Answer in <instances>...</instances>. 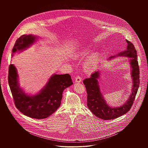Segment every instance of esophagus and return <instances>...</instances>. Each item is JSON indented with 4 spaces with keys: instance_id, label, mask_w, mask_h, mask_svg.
I'll return each mask as SVG.
<instances>
[{
    "instance_id": "esophagus-1",
    "label": "esophagus",
    "mask_w": 148,
    "mask_h": 148,
    "mask_svg": "<svg viewBox=\"0 0 148 148\" xmlns=\"http://www.w3.org/2000/svg\"><path fill=\"white\" fill-rule=\"evenodd\" d=\"M82 82V78L80 77V76H77L75 77V82L76 83H80Z\"/></svg>"
}]
</instances>
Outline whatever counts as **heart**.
Masks as SVG:
<instances>
[{
	"instance_id": "obj_1",
	"label": "heart",
	"mask_w": 148,
	"mask_h": 148,
	"mask_svg": "<svg viewBox=\"0 0 148 148\" xmlns=\"http://www.w3.org/2000/svg\"><path fill=\"white\" fill-rule=\"evenodd\" d=\"M90 50V48L89 46H86L82 49L77 51L75 56H85L87 55ZM98 60V54L97 53H93L87 59L85 62V65L86 67L92 68L97 65Z\"/></svg>"
}]
</instances>
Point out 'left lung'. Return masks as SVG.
Instances as JSON below:
<instances>
[{"mask_svg": "<svg viewBox=\"0 0 148 148\" xmlns=\"http://www.w3.org/2000/svg\"><path fill=\"white\" fill-rule=\"evenodd\" d=\"M127 45V49L121 51L116 56H111L108 60L116 56H124L130 58L129 64L131 67V77L133 80L132 92L127 101L121 106L118 107L109 106L100 92L98 80L100 77V71H95L89 78L84 80L87 92V106L89 110L99 118L104 120H112L119 118L127 113L133 104L139 86V68L137 59V53L134 45L126 40Z\"/></svg>", "mask_w": 148, "mask_h": 148, "instance_id": "1", "label": "left lung"}]
</instances>
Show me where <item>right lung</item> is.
Segmentation results:
<instances>
[{"instance_id": "1", "label": "right lung", "mask_w": 148, "mask_h": 148, "mask_svg": "<svg viewBox=\"0 0 148 148\" xmlns=\"http://www.w3.org/2000/svg\"><path fill=\"white\" fill-rule=\"evenodd\" d=\"M38 38L35 35H21L14 44L12 55L20 53L32 46ZM18 74L14 64L9 67L8 83L16 108L24 115L32 118L42 119L48 118L60 106L63 92L73 84L68 74H54L39 92L29 95L20 87Z\"/></svg>"}]
</instances>
